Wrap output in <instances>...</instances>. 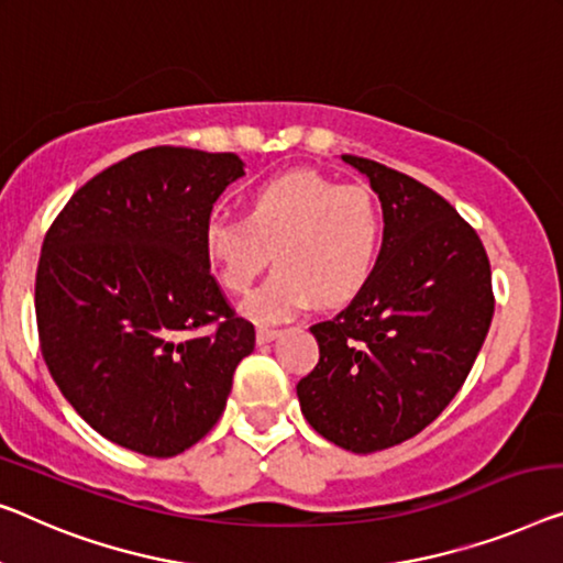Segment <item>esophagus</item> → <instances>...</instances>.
Masks as SVG:
<instances>
[{
	"instance_id": "34e87169",
	"label": "esophagus",
	"mask_w": 563,
	"mask_h": 563,
	"mask_svg": "<svg viewBox=\"0 0 563 563\" xmlns=\"http://www.w3.org/2000/svg\"><path fill=\"white\" fill-rule=\"evenodd\" d=\"M280 335V329H271V325H260L257 329V343H267L273 339H278Z\"/></svg>"
}]
</instances>
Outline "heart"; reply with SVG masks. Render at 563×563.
<instances>
[{
	"mask_svg": "<svg viewBox=\"0 0 563 563\" xmlns=\"http://www.w3.org/2000/svg\"><path fill=\"white\" fill-rule=\"evenodd\" d=\"M384 214L362 184H339L313 169L260 181L245 217L217 214L205 228V255L234 296H245L273 253L278 267L245 303L260 323L280 321L313 300L335 308L354 300L382 257Z\"/></svg>",
	"mask_w": 563,
	"mask_h": 563,
	"instance_id": "heart-1",
	"label": "heart"
}]
</instances>
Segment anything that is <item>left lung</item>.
Masks as SVG:
<instances>
[{"label":"left lung","mask_w":563,"mask_h":563,"mask_svg":"<svg viewBox=\"0 0 563 563\" xmlns=\"http://www.w3.org/2000/svg\"><path fill=\"white\" fill-rule=\"evenodd\" d=\"M384 212L374 278L329 321L310 325L321 358L298 382L300 412L325 440L376 452L440 417L490 329V263L477 232L448 199L362 156Z\"/></svg>","instance_id":"left-lung-1"}]
</instances>
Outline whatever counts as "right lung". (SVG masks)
<instances>
[{
  "label": "right lung",
  "mask_w": 563,
  "mask_h": 563,
  "mask_svg": "<svg viewBox=\"0 0 563 563\" xmlns=\"http://www.w3.org/2000/svg\"><path fill=\"white\" fill-rule=\"evenodd\" d=\"M238 154L154 146L82 184L49 224L35 278L42 358L106 440L179 455L222 417L255 325L209 273L205 228Z\"/></svg>",
  "instance_id": "1"
}]
</instances>
